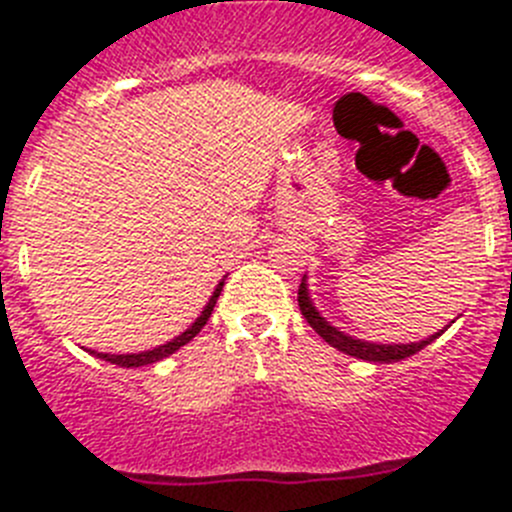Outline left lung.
<instances>
[{
  "instance_id": "left-lung-1",
  "label": "left lung",
  "mask_w": 512,
  "mask_h": 512,
  "mask_svg": "<svg viewBox=\"0 0 512 512\" xmlns=\"http://www.w3.org/2000/svg\"><path fill=\"white\" fill-rule=\"evenodd\" d=\"M297 302H300V310L302 315H305L307 323L315 328V333H318L325 343H330V346L343 351V354L356 356V359H364V361L392 364V361L408 359V356L418 354L420 348L433 343L443 333L441 330V333H433V336H428L425 341H415V343H374V341H364V338L348 336V333H343V330L336 328V325H330L328 320L320 315V310L315 307V302H312L310 297V289H307V274L302 277L300 292H297ZM451 323H454V320H451ZM446 328H449V325H446Z\"/></svg>"
}]
</instances>
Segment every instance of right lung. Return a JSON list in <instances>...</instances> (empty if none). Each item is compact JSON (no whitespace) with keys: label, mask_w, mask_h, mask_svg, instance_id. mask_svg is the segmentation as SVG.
<instances>
[{"label":"right lung","mask_w":512,"mask_h":512,"mask_svg":"<svg viewBox=\"0 0 512 512\" xmlns=\"http://www.w3.org/2000/svg\"><path fill=\"white\" fill-rule=\"evenodd\" d=\"M223 284H225V277L220 279V284L215 287V292L210 295V300H207V305L202 307V312L197 315V320H194L192 325H189L184 333H179L176 338H171V341L161 343V346L151 348V351H138V354H102V351H92L97 359L102 361H110V364H117V366H128V369H133V366H148V364H156V361L166 359V356H171L174 351H179L182 346H187L189 341H192L197 333L202 330V325L207 323V318L212 315V307H215L217 297H220V292H223Z\"/></svg>","instance_id":"add662e5"}]
</instances>
